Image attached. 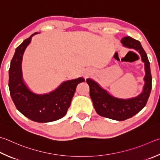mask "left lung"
Listing matches in <instances>:
<instances>
[{
    "mask_svg": "<svg viewBox=\"0 0 160 160\" xmlns=\"http://www.w3.org/2000/svg\"><path fill=\"white\" fill-rule=\"evenodd\" d=\"M121 42L124 47L133 49L138 52L142 62L144 63L146 75L144 77L143 90L141 94L128 99L116 98L110 95L106 90L101 88L95 81L90 78L86 80L89 86L90 97L96 112L102 117L118 121L125 120L132 118L143 109L146 105L152 89L150 62L141 42L129 36L123 38L121 40Z\"/></svg>",
    "mask_w": 160,
    "mask_h": 160,
    "instance_id": "8db88e82",
    "label": "left lung"
}]
</instances>
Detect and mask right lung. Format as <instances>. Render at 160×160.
I'll use <instances>...</instances> for the list:
<instances>
[{"mask_svg": "<svg viewBox=\"0 0 160 160\" xmlns=\"http://www.w3.org/2000/svg\"><path fill=\"white\" fill-rule=\"evenodd\" d=\"M34 33L16 48L9 69L10 96L17 109L31 120L50 122L59 120L67 112L78 84L83 78L68 80L49 94H37L30 91L22 78V61L25 49L31 42Z\"/></svg>", "mask_w": 160, "mask_h": 160, "instance_id": "1", "label": "right lung"}]
</instances>
